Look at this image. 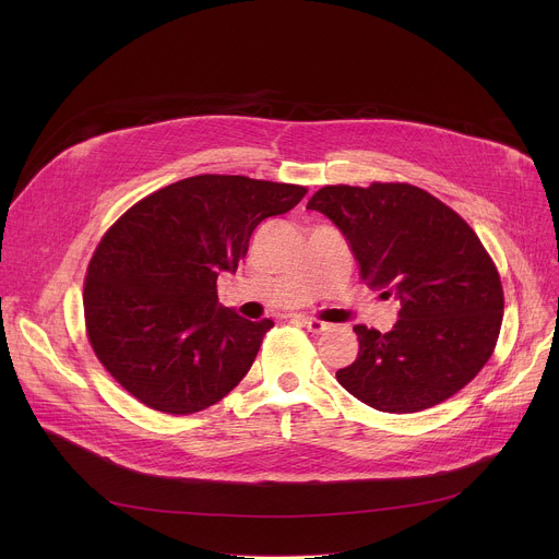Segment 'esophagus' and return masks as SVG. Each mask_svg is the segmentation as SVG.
I'll list each match as a JSON object with an SVG mask.
<instances>
[{
  "instance_id": "34e87169",
  "label": "esophagus",
  "mask_w": 559,
  "mask_h": 559,
  "mask_svg": "<svg viewBox=\"0 0 559 559\" xmlns=\"http://www.w3.org/2000/svg\"><path fill=\"white\" fill-rule=\"evenodd\" d=\"M296 321L302 325V328H307L309 332H313V334H321V332H328L332 325H328V323H323V321H316V318H309V316H296Z\"/></svg>"
}]
</instances>
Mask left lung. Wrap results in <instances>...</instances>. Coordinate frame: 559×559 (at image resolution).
Returning a JSON list of instances; mask_svg holds the SVG:
<instances>
[{
    "label": "left lung",
    "mask_w": 559,
    "mask_h": 559,
    "mask_svg": "<svg viewBox=\"0 0 559 559\" xmlns=\"http://www.w3.org/2000/svg\"><path fill=\"white\" fill-rule=\"evenodd\" d=\"M307 210L343 231L371 289L401 300L386 334L354 328L358 358L338 382L386 414L429 409L468 384L496 349L504 311L500 274L468 223L409 183L325 186Z\"/></svg>",
    "instance_id": "left-lung-1"
}]
</instances>
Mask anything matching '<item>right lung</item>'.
I'll list each match as a JSON object with an SVG mask.
<instances>
[{
  "label": "right lung",
  "mask_w": 559,
  "mask_h": 559,
  "mask_svg": "<svg viewBox=\"0 0 559 559\" xmlns=\"http://www.w3.org/2000/svg\"><path fill=\"white\" fill-rule=\"evenodd\" d=\"M307 188L199 175L134 203L102 238L84 285L88 341L110 376L150 409L188 416L250 371L274 323L218 305L261 221Z\"/></svg>",
  "instance_id": "right-lung-1"
}]
</instances>
